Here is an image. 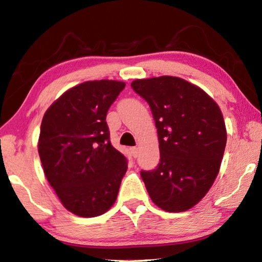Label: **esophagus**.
Wrapping results in <instances>:
<instances>
[{"label": "esophagus", "mask_w": 262, "mask_h": 262, "mask_svg": "<svg viewBox=\"0 0 262 262\" xmlns=\"http://www.w3.org/2000/svg\"><path fill=\"white\" fill-rule=\"evenodd\" d=\"M129 150H130L132 156L134 157V158H136V157H137V155H139V149H137L136 147H132Z\"/></svg>", "instance_id": "obj_1"}]
</instances>
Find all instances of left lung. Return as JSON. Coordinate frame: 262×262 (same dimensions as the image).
Returning a JSON list of instances; mask_svg holds the SVG:
<instances>
[{"label": "left lung", "mask_w": 262, "mask_h": 262, "mask_svg": "<svg viewBox=\"0 0 262 262\" xmlns=\"http://www.w3.org/2000/svg\"><path fill=\"white\" fill-rule=\"evenodd\" d=\"M132 88L149 104L157 128L161 159L141 171L150 198L165 211L190 209L210 189L223 158L227 129L219 105L179 77L136 79Z\"/></svg>", "instance_id": "8db88e82"}]
</instances>
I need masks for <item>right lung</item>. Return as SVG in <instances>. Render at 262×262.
I'll return each mask as SVG.
<instances>
[{
    "label": "right lung",
    "instance_id": "right-lung-1",
    "mask_svg": "<svg viewBox=\"0 0 262 262\" xmlns=\"http://www.w3.org/2000/svg\"><path fill=\"white\" fill-rule=\"evenodd\" d=\"M126 84L89 81L66 91L42 118L38 151L66 209L81 217L107 211L117 200L127 158L110 141L106 115Z\"/></svg>",
    "mask_w": 262,
    "mask_h": 262
}]
</instances>
